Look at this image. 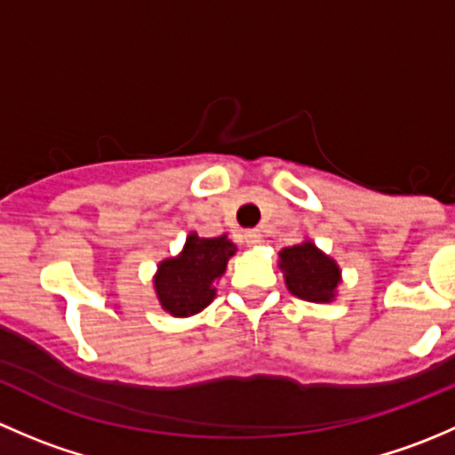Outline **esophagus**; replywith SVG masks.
<instances>
[{"instance_id":"obj_1","label":"esophagus","mask_w":455,"mask_h":455,"mask_svg":"<svg viewBox=\"0 0 455 455\" xmlns=\"http://www.w3.org/2000/svg\"><path fill=\"white\" fill-rule=\"evenodd\" d=\"M244 242H246V244H251V246L259 244V242H261V233L257 231V228H249V231L244 233Z\"/></svg>"}]
</instances>
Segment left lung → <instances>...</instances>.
Instances as JSON below:
<instances>
[{
    "mask_svg": "<svg viewBox=\"0 0 455 455\" xmlns=\"http://www.w3.org/2000/svg\"><path fill=\"white\" fill-rule=\"evenodd\" d=\"M282 270L286 273V286L299 299L323 304L334 297L339 283V266L325 257L313 242H304L292 249H283Z\"/></svg>",
    "mask_w": 455,
    "mask_h": 455,
    "instance_id": "1",
    "label": "left lung"
}]
</instances>
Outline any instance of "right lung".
Here are the masks:
<instances>
[{"instance_id": "right-lung-1", "label": "right lung", "mask_w": 455, "mask_h": 455, "mask_svg": "<svg viewBox=\"0 0 455 455\" xmlns=\"http://www.w3.org/2000/svg\"><path fill=\"white\" fill-rule=\"evenodd\" d=\"M235 246L227 237H187L185 251L164 259L156 275V292L163 308L173 316H189L213 301V282L222 277Z\"/></svg>"}]
</instances>
